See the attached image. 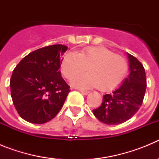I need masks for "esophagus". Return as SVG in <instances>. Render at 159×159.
I'll use <instances>...</instances> for the list:
<instances>
[{
	"instance_id": "1",
	"label": "esophagus",
	"mask_w": 159,
	"mask_h": 159,
	"mask_svg": "<svg viewBox=\"0 0 159 159\" xmlns=\"http://www.w3.org/2000/svg\"><path fill=\"white\" fill-rule=\"evenodd\" d=\"M80 92H82V93L84 94V95H88V94L90 93L89 91H86V90H83V89H80Z\"/></svg>"
}]
</instances>
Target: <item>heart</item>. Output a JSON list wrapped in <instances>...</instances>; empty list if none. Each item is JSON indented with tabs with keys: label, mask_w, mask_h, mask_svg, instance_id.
Masks as SVG:
<instances>
[{
	"label": "heart",
	"mask_w": 159,
	"mask_h": 159,
	"mask_svg": "<svg viewBox=\"0 0 159 159\" xmlns=\"http://www.w3.org/2000/svg\"><path fill=\"white\" fill-rule=\"evenodd\" d=\"M89 73L77 76L73 85L84 88H98L102 92L119 87L128 71V63L123 56L104 47L84 48L77 54L68 52L61 60V72L67 80L86 71Z\"/></svg>",
	"instance_id": "b5f03b06"
}]
</instances>
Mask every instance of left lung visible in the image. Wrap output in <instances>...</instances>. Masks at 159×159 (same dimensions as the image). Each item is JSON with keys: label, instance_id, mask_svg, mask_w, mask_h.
<instances>
[{"label": "left lung", "instance_id": "left-lung-1", "mask_svg": "<svg viewBox=\"0 0 159 159\" xmlns=\"http://www.w3.org/2000/svg\"><path fill=\"white\" fill-rule=\"evenodd\" d=\"M130 73L123 84L111 94L103 95L102 104L94 109V116L106 124H120L130 119L143 103L147 77L144 67L128 53Z\"/></svg>", "mask_w": 159, "mask_h": 159}]
</instances>
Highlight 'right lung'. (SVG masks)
<instances>
[{"mask_svg":"<svg viewBox=\"0 0 159 159\" xmlns=\"http://www.w3.org/2000/svg\"><path fill=\"white\" fill-rule=\"evenodd\" d=\"M67 48L54 44L24 57L12 71L11 96L19 116L32 123H45L57 116L70 92L60 71Z\"/></svg>","mask_w":159,"mask_h":159,"instance_id":"1","label":"right lung"}]
</instances>
